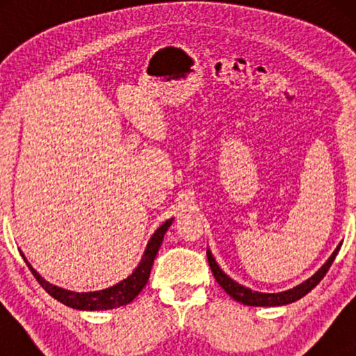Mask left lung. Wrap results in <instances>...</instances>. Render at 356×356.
Instances as JSON below:
<instances>
[{
  "label": "left lung",
  "mask_w": 356,
  "mask_h": 356,
  "mask_svg": "<svg viewBox=\"0 0 356 356\" xmlns=\"http://www.w3.org/2000/svg\"><path fill=\"white\" fill-rule=\"evenodd\" d=\"M339 250H340V245L335 248L332 256L325 261V264L321 267V269L316 272L313 277H309L308 280H305L303 284L293 286V289H290L286 291H280V293H261V291H252L251 289H246V286L240 285L238 282L232 280L230 277H228L225 272L218 267L216 259H213L212 252L209 250H207V261H209V266H211V269H212L213 277H216V280L218 282V285H220L233 300L238 301V303H243L248 306H282V305L293 303V301L303 298L306 293H309V291L324 279V275L327 274L329 267L332 266V262L335 259V256H337Z\"/></svg>",
  "instance_id": "left-lung-1"
}]
</instances>
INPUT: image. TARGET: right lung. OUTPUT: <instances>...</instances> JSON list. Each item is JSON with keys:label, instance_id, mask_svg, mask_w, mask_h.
Instances as JSON below:
<instances>
[{"label": "right lung", "instance_id": "1", "mask_svg": "<svg viewBox=\"0 0 356 356\" xmlns=\"http://www.w3.org/2000/svg\"><path fill=\"white\" fill-rule=\"evenodd\" d=\"M172 222L173 218H168L167 222L162 223V225L157 228V232L154 233L152 238H150L147 243V246H145L143 259H140L139 266L136 267L133 274H131L128 279L121 280L120 284H116L105 290L89 291V293H77V291L60 289V286L53 285L45 279H42L40 274H38V272L29 264L26 256L22 257L24 261H26L29 269H31L33 277H35L38 284L42 285V289L45 290L48 295H51L53 298L60 301V303L70 306V308L82 309V311H100V309L120 308V306L131 303V301L140 293V290L144 289L145 284H147L154 259L155 256H157L160 245H162L163 235L167 233L168 227L172 225Z\"/></svg>", "mask_w": 356, "mask_h": 356}]
</instances>
